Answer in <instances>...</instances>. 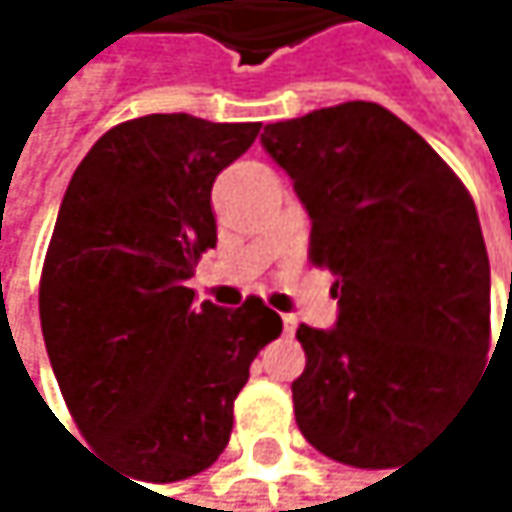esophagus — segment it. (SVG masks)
Returning a JSON list of instances; mask_svg holds the SVG:
<instances>
[{
  "instance_id": "esophagus-1",
  "label": "esophagus",
  "mask_w": 512,
  "mask_h": 512,
  "mask_svg": "<svg viewBox=\"0 0 512 512\" xmlns=\"http://www.w3.org/2000/svg\"><path fill=\"white\" fill-rule=\"evenodd\" d=\"M282 327H285V334L291 337V334H294V327H297V318H294V315H282Z\"/></svg>"
}]
</instances>
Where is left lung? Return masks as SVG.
I'll return each instance as SVG.
<instances>
[{"label": "left lung", "mask_w": 512, "mask_h": 512, "mask_svg": "<svg viewBox=\"0 0 512 512\" xmlns=\"http://www.w3.org/2000/svg\"><path fill=\"white\" fill-rule=\"evenodd\" d=\"M261 145L312 218L309 261L340 297L337 327H297L300 434L382 470L425 446L486 367L489 254L467 188L388 108L343 102L267 124Z\"/></svg>", "instance_id": "1"}]
</instances>
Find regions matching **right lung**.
I'll use <instances>...</instances> for the list:
<instances>
[{
	"label": "right lung",
	"instance_id": "add662e5",
	"mask_svg": "<svg viewBox=\"0 0 512 512\" xmlns=\"http://www.w3.org/2000/svg\"><path fill=\"white\" fill-rule=\"evenodd\" d=\"M261 124L145 115L108 130L78 163L45 254L39 315L63 400L87 443L148 483L215 464L233 400L282 318L248 297L194 303L215 248V175Z\"/></svg>",
	"mask_w": 512,
	"mask_h": 512
}]
</instances>
